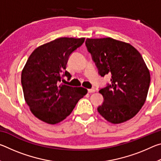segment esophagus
Returning <instances> with one entry per match:
<instances>
[{
    "label": "esophagus",
    "instance_id": "1",
    "mask_svg": "<svg viewBox=\"0 0 161 161\" xmlns=\"http://www.w3.org/2000/svg\"><path fill=\"white\" fill-rule=\"evenodd\" d=\"M95 92V89L94 88H92V89H88V92L89 93H93V92Z\"/></svg>",
    "mask_w": 161,
    "mask_h": 161
}]
</instances>
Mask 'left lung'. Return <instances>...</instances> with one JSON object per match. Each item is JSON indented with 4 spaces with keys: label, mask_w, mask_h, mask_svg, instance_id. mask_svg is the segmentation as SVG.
Returning a JSON list of instances; mask_svg holds the SVG:
<instances>
[{
    "label": "left lung",
    "mask_w": 161,
    "mask_h": 161,
    "mask_svg": "<svg viewBox=\"0 0 161 161\" xmlns=\"http://www.w3.org/2000/svg\"><path fill=\"white\" fill-rule=\"evenodd\" d=\"M85 44L99 74L111 76V84L99 92L103 97L99 113L112 124L133 118L146 102L151 81L142 56L129 43L111 37L87 38Z\"/></svg>",
    "instance_id": "1"
}]
</instances>
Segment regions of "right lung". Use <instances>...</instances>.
Listing matches in <instances>:
<instances>
[{
  "label": "right lung",
  "instance_id": "add662e5",
  "mask_svg": "<svg viewBox=\"0 0 161 161\" xmlns=\"http://www.w3.org/2000/svg\"><path fill=\"white\" fill-rule=\"evenodd\" d=\"M85 38L60 37L32 52L21 75L24 97L33 115L45 123L56 124L72 113L87 93L83 87L59 84L71 78L66 71L68 59Z\"/></svg>",
  "mask_w": 161,
  "mask_h": 161
}]
</instances>
